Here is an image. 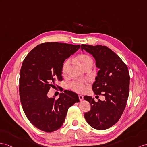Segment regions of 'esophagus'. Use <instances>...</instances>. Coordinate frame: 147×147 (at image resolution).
<instances>
[{
  "label": "esophagus",
  "mask_w": 147,
  "mask_h": 147,
  "mask_svg": "<svg viewBox=\"0 0 147 147\" xmlns=\"http://www.w3.org/2000/svg\"><path fill=\"white\" fill-rule=\"evenodd\" d=\"M78 98H79L80 101L82 102L84 100V96H82V95H78Z\"/></svg>",
  "instance_id": "obj_1"
}]
</instances>
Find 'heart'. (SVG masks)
Listing matches in <instances>:
<instances>
[{
    "label": "heart",
    "instance_id": "1",
    "mask_svg": "<svg viewBox=\"0 0 147 147\" xmlns=\"http://www.w3.org/2000/svg\"><path fill=\"white\" fill-rule=\"evenodd\" d=\"M78 61L80 63L82 66L83 67L84 69L88 65H93V60L90 57L87 55H80L77 57ZM70 60H67V61L64 63L63 68H62V71L63 73H65L66 71L70 65ZM70 87L72 89V90L78 92H84L86 88H87V86H86L85 82L83 81H74L71 82L70 84Z\"/></svg>",
    "mask_w": 147,
    "mask_h": 147
}]
</instances>
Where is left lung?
I'll return each instance as SVG.
<instances>
[{
    "instance_id": "1",
    "label": "left lung",
    "mask_w": 147,
    "mask_h": 147,
    "mask_svg": "<svg viewBox=\"0 0 147 147\" xmlns=\"http://www.w3.org/2000/svg\"><path fill=\"white\" fill-rule=\"evenodd\" d=\"M81 49L92 55L99 69L92 85L93 91L105 97L104 101L99 99L96 102L90 96H84L91 105V110L84 114L85 119L95 129H108L119 120L126 107L130 85L128 67L106 46L82 44Z\"/></svg>"
}]
</instances>
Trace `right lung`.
I'll return each mask as SVG.
<instances>
[{
  "instance_id": "add662e5",
  "label": "right lung",
  "mask_w": 147,
  "mask_h": 147,
  "mask_svg": "<svg viewBox=\"0 0 147 147\" xmlns=\"http://www.w3.org/2000/svg\"><path fill=\"white\" fill-rule=\"evenodd\" d=\"M80 45L47 42L38 45L28 53L20 71L19 92L24 112L30 123L45 132L57 130L65 121L68 109L79 102L76 93L65 90L59 98L47 93L62 80L65 59L80 49Z\"/></svg>"
}]
</instances>
